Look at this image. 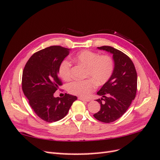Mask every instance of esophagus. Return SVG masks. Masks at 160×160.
<instances>
[{
    "mask_svg": "<svg viewBox=\"0 0 160 160\" xmlns=\"http://www.w3.org/2000/svg\"><path fill=\"white\" fill-rule=\"evenodd\" d=\"M78 100H82V101H84V102H89L90 101V100H89V99H85V98H81V97L78 98Z\"/></svg>",
    "mask_w": 160,
    "mask_h": 160,
    "instance_id": "esophagus-1",
    "label": "esophagus"
}]
</instances>
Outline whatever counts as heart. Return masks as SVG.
I'll return each instance as SVG.
<instances>
[{"mask_svg":"<svg viewBox=\"0 0 160 160\" xmlns=\"http://www.w3.org/2000/svg\"><path fill=\"white\" fill-rule=\"evenodd\" d=\"M74 60L86 67L84 76L89 78L84 80H76L68 85V91L71 94L87 98L96 89L97 85H102L110 79L113 72L114 62L108 55L100 56L99 53L89 50L78 53ZM71 64L64 60L59 67V75L62 79L68 81L71 78Z\"/></svg>","mask_w":160,"mask_h":160,"instance_id":"heart-1","label":"heart"}]
</instances>
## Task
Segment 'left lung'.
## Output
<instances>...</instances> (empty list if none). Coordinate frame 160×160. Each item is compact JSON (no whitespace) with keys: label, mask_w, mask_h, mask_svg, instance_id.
<instances>
[{"label":"left lung","mask_w":160,"mask_h":160,"mask_svg":"<svg viewBox=\"0 0 160 160\" xmlns=\"http://www.w3.org/2000/svg\"><path fill=\"white\" fill-rule=\"evenodd\" d=\"M98 49L113 55L114 69L110 79L97 92L98 96H102L96 100L101 107L93 116L100 122L110 123L122 117L135 99L137 72L130 58L121 51L110 46H102Z\"/></svg>","instance_id":"1"}]
</instances>
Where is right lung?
<instances>
[{
    "label": "right lung",
    "instance_id": "1",
    "mask_svg": "<svg viewBox=\"0 0 160 160\" xmlns=\"http://www.w3.org/2000/svg\"><path fill=\"white\" fill-rule=\"evenodd\" d=\"M69 51L60 46L47 47L33 53L24 68L23 93L36 115L47 122L62 119L77 100L76 96L67 93L63 98L53 96L62 85L58 77L60 64Z\"/></svg>",
    "mask_w": 160,
    "mask_h": 160
}]
</instances>
